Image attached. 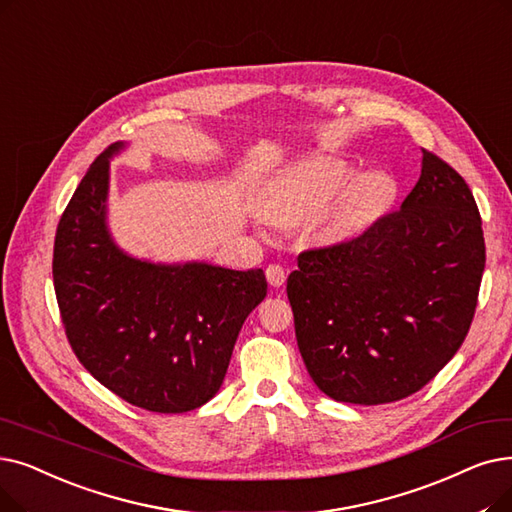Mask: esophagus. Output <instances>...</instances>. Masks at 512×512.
Masks as SVG:
<instances>
[{
  "instance_id": "34e87169",
  "label": "esophagus",
  "mask_w": 512,
  "mask_h": 512,
  "mask_svg": "<svg viewBox=\"0 0 512 512\" xmlns=\"http://www.w3.org/2000/svg\"><path fill=\"white\" fill-rule=\"evenodd\" d=\"M265 278H268V282L272 286L278 288V286H282L286 282V270L282 268V265L272 263V265H268V270H265Z\"/></svg>"
}]
</instances>
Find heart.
<instances>
[{
    "instance_id": "obj_1",
    "label": "heart",
    "mask_w": 512,
    "mask_h": 512,
    "mask_svg": "<svg viewBox=\"0 0 512 512\" xmlns=\"http://www.w3.org/2000/svg\"><path fill=\"white\" fill-rule=\"evenodd\" d=\"M358 169L337 157H311L286 169L272 184L263 217L278 226L318 221L328 240H349L366 232L393 205L389 175Z\"/></svg>"
}]
</instances>
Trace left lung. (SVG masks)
I'll return each mask as SVG.
<instances>
[{
    "label": "left lung",
    "instance_id": "obj_1",
    "mask_svg": "<svg viewBox=\"0 0 512 512\" xmlns=\"http://www.w3.org/2000/svg\"><path fill=\"white\" fill-rule=\"evenodd\" d=\"M297 263L286 295L318 389L347 404L397 402L425 387L471 328L485 268L481 215L462 175L422 150L402 207Z\"/></svg>",
    "mask_w": 512,
    "mask_h": 512
}]
</instances>
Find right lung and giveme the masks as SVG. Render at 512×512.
<instances>
[{
    "label": "right lung",
    "mask_w": 512,
    "mask_h": 512,
    "mask_svg": "<svg viewBox=\"0 0 512 512\" xmlns=\"http://www.w3.org/2000/svg\"><path fill=\"white\" fill-rule=\"evenodd\" d=\"M108 146L66 205L54 288L79 362L131 406L180 414L219 391L238 332L268 295L263 270L205 261L152 263L121 251L106 226Z\"/></svg>",
    "instance_id": "add662e5"
}]
</instances>
